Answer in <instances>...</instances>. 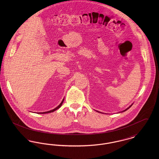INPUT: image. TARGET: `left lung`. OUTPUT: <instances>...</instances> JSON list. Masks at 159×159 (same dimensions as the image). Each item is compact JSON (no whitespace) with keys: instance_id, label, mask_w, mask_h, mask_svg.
<instances>
[{"instance_id":"1","label":"left lung","mask_w":159,"mask_h":159,"mask_svg":"<svg viewBox=\"0 0 159 159\" xmlns=\"http://www.w3.org/2000/svg\"><path fill=\"white\" fill-rule=\"evenodd\" d=\"M133 104H134V103H132V104H131V105H130V106H129L128 107V108H126V109H125V110H123V111H121V112H124V111H126V110H128L129 108H130V107H131V106H132V105H133ZM97 111V112H99V113H102V112H99V111Z\"/></svg>"}]
</instances>
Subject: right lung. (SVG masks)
<instances>
[{"instance_id":"obj_1","label":"right lung","mask_w":159,"mask_h":159,"mask_svg":"<svg viewBox=\"0 0 159 159\" xmlns=\"http://www.w3.org/2000/svg\"><path fill=\"white\" fill-rule=\"evenodd\" d=\"M64 98H63L62 99V101H61V102L60 104V105H58V106H57L56 108H55L53 110H50V111H45V112H40V113H38V114H46V113H52V112H53L54 111H55V110H57V109H58L59 108H60L61 106H62V103H63V102H64Z\"/></svg>"}]
</instances>
